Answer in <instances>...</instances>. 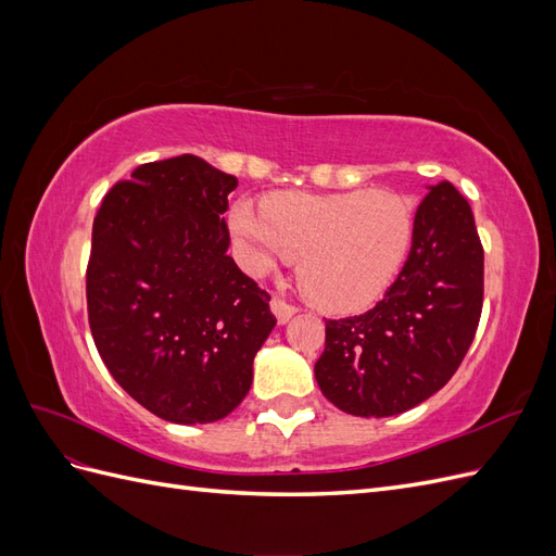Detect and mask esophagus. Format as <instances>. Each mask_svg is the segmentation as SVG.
<instances>
[{
    "label": "esophagus",
    "instance_id": "1",
    "mask_svg": "<svg viewBox=\"0 0 556 556\" xmlns=\"http://www.w3.org/2000/svg\"><path fill=\"white\" fill-rule=\"evenodd\" d=\"M271 311H274L278 323L285 325V323H290L292 315H294L299 308H296L294 304H290V301H285V299H280V296H274V299H271Z\"/></svg>",
    "mask_w": 556,
    "mask_h": 556
}]
</instances>
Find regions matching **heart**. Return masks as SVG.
Instances as JSON below:
<instances>
[{
  "label": "heart",
  "mask_w": 556,
  "mask_h": 556,
  "mask_svg": "<svg viewBox=\"0 0 556 556\" xmlns=\"http://www.w3.org/2000/svg\"><path fill=\"white\" fill-rule=\"evenodd\" d=\"M264 213L233 204L229 229L250 271L299 260V285L315 306L357 313L392 288L413 245V211L390 190L278 192Z\"/></svg>",
  "instance_id": "obj_1"
}]
</instances>
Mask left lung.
<instances>
[{
  "label": "left lung",
  "instance_id": "obj_1",
  "mask_svg": "<svg viewBox=\"0 0 556 556\" xmlns=\"http://www.w3.org/2000/svg\"><path fill=\"white\" fill-rule=\"evenodd\" d=\"M484 252L473 211L452 182L429 188L410 255L376 308L327 319L315 362L323 394L348 415L390 417L454 376L482 313Z\"/></svg>",
  "mask_w": 556,
  "mask_h": 556
}]
</instances>
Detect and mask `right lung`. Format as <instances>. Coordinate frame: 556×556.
<instances>
[{"label":"right lung","mask_w":556,"mask_h":556,"mask_svg":"<svg viewBox=\"0 0 556 556\" xmlns=\"http://www.w3.org/2000/svg\"><path fill=\"white\" fill-rule=\"evenodd\" d=\"M239 180L194 155L115 182L92 225L88 319L123 390L176 425L227 417L276 327L268 296L229 255L225 211Z\"/></svg>","instance_id":"1"}]
</instances>
